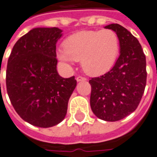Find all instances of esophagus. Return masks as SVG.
<instances>
[{
    "label": "esophagus",
    "mask_w": 157,
    "mask_h": 157,
    "mask_svg": "<svg viewBox=\"0 0 157 157\" xmlns=\"http://www.w3.org/2000/svg\"><path fill=\"white\" fill-rule=\"evenodd\" d=\"M76 81L77 82H84V81H86V77H82V76H77L76 77Z\"/></svg>",
    "instance_id": "34e87169"
}]
</instances>
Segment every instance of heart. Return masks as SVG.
Here are the masks:
<instances>
[{"instance_id": "b5f03b06", "label": "heart", "mask_w": 157, "mask_h": 157, "mask_svg": "<svg viewBox=\"0 0 157 157\" xmlns=\"http://www.w3.org/2000/svg\"><path fill=\"white\" fill-rule=\"evenodd\" d=\"M120 51L117 34L111 29L84 30L64 40L57 52L58 59L71 63L81 61L82 70L92 76L104 75L113 67Z\"/></svg>"}]
</instances>
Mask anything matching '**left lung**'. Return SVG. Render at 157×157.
I'll list each match as a JSON object with an SVG mask.
<instances>
[{
    "label": "left lung",
    "mask_w": 157,
    "mask_h": 157,
    "mask_svg": "<svg viewBox=\"0 0 157 157\" xmlns=\"http://www.w3.org/2000/svg\"><path fill=\"white\" fill-rule=\"evenodd\" d=\"M105 28L117 34L120 56L109 72L89 81L90 105L98 118L117 121L133 112L140 104L146 85V60L138 39L128 29L118 24Z\"/></svg>",
    "instance_id": "8db88e82"
}]
</instances>
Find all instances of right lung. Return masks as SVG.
I'll list each match as a JSON object with an SVG mask.
<instances>
[{"instance_id":"add662e5","label":"right lung","mask_w":157,"mask_h":157,"mask_svg":"<svg viewBox=\"0 0 157 157\" xmlns=\"http://www.w3.org/2000/svg\"><path fill=\"white\" fill-rule=\"evenodd\" d=\"M62 29L35 28L17 40L7 61L6 91L18 116L29 124L51 128L64 119L76 86L75 76L57 71L56 43Z\"/></svg>"}]
</instances>
